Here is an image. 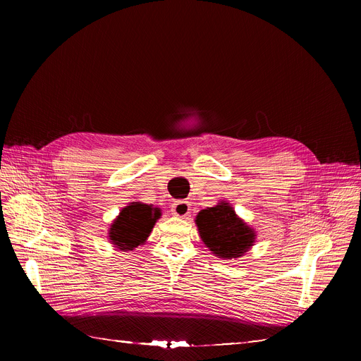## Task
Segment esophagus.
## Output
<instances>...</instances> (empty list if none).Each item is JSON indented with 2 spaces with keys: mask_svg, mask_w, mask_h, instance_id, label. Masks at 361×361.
<instances>
[{
  "mask_svg": "<svg viewBox=\"0 0 361 361\" xmlns=\"http://www.w3.org/2000/svg\"><path fill=\"white\" fill-rule=\"evenodd\" d=\"M171 212L177 217H181V219L187 217L190 214V202L184 201V200L174 201V204L171 205Z\"/></svg>",
  "mask_w": 361,
  "mask_h": 361,
  "instance_id": "34e87169",
  "label": "esophagus"
}]
</instances>
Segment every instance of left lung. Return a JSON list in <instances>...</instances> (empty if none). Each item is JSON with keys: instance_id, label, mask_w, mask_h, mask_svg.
<instances>
[{"instance_id": "left-lung-1", "label": "left lung", "mask_w": 361, "mask_h": 361, "mask_svg": "<svg viewBox=\"0 0 361 361\" xmlns=\"http://www.w3.org/2000/svg\"><path fill=\"white\" fill-rule=\"evenodd\" d=\"M200 237L214 254L223 259L241 257L254 243V231L234 213L228 202L201 210L197 216Z\"/></svg>"}]
</instances>
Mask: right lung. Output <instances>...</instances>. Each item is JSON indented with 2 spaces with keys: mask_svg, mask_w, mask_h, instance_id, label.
Returning <instances> with one entry per match:
<instances>
[{
  "mask_svg": "<svg viewBox=\"0 0 361 361\" xmlns=\"http://www.w3.org/2000/svg\"><path fill=\"white\" fill-rule=\"evenodd\" d=\"M160 216V210L152 205L131 202L113 223L110 240L120 250H134L147 240Z\"/></svg>",
  "mask_w": 361,
  "mask_h": 361,
  "instance_id": "right-lung-1",
  "label": "right lung"
}]
</instances>
